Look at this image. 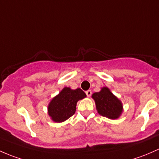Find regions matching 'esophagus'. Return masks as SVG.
Segmentation results:
<instances>
[{
  "mask_svg": "<svg viewBox=\"0 0 159 159\" xmlns=\"http://www.w3.org/2000/svg\"><path fill=\"white\" fill-rule=\"evenodd\" d=\"M86 94L88 97H90V96L92 95V91L91 90H87L86 91Z\"/></svg>",
  "mask_w": 159,
  "mask_h": 159,
  "instance_id": "obj_1",
  "label": "esophagus"
}]
</instances>
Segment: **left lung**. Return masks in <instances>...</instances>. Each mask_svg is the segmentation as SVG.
<instances>
[{
	"label": "left lung",
	"mask_w": 159,
	"mask_h": 159,
	"mask_svg": "<svg viewBox=\"0 0 159 159\" xmlns=\"http://www.w3.org/2000/svg\"><path fill=\"white\" fill-rule=\"evenodd\" d=\"M92 98L95 100L99 115L111 119H116L122 112V102L111 93L109 88L102 87L98 93H94Z\"/></svg>",
	"instance_id": "8db88e82"
}]
</instances>
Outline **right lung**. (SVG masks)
Returning a JSON list of instances; mask_svg holds the SVG:
<instances>
[{"label": "right lung", "mask_w": 159, "mask_h": 159, "mask_svg": "<svg viewBox=\"0 0 159 159\" xmlns=\"http://www.w3.org/2000/svg\"><path fill=\"white\" fill-rule=\"evenodd\" d=\"M86 96V93L80 88L71 89L70 87H64L49 103V116L53 122H64L75 113L78 101Z\"/></svg>", "instance_id": "add662e5"}]
</instances>
